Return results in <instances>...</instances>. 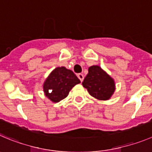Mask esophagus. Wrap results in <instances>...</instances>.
<instances>
[{
    "label": "esophagus",
    "instance_id": "1",
    "mask_svg": "<svg viewBox=\"0 0 152 152\" xmlns=\"http://www.w3.org/2000/svg\"><path fill=\"white\" fill-rule=\"evenodd\" d=\"M78 78L79 79V80L81 81V82H83V79H84V75L82 74V73H79V74H78Z\"/></svg>",
    "mask_w": 152,
    "mask_h": 152
}]
</instances>
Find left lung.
<instances>
[{"label": "left lung", "instance_id": "1", "mask_svg": "<svg viewBox=\"0 0 152 152\" xmlns=\"http://www.w3.org/2000/svg\"><path fill=\"white\" fill-rule=\"evenodd\" d=\"M83 86L91 96L99 100H110L115 91L114 79L98 65L89 66Z\"/></svg>", "mask_w": 152, "mask_h": 152}]
</instances>
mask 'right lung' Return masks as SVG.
Returning <instances> with one entry per match:
<instances>
[{
    "label": "right lung",
    "mask_w": 152,
    "mask_h": 152,
    "mask_svg": "<svg viewBox=\"0 0 152 152\" xmlns=\"http://www.w3.org/2000/svg\"><path fill=\"white\" fill-rule=\"evenodd\" d=\"M79 83L80 80L72 70L65 66H58L44 81L42 88L48 99L53 103H58L67 97L70 90Z\"/></svg>",
    "instance_id": "obj_1"
}]
</instances>
